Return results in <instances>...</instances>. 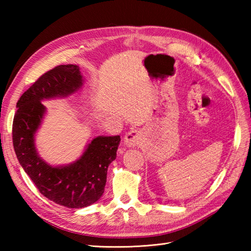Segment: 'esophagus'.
I'll use <instances>...</instances> for the list:
<instances>
[{
  "instance_id": "1",
  "label": "esophagus",
  "mask_w": 251,
  "mask_h": 251,
  "mask_svg": "<svg viewBox=\"0 0 251 251\" xmlns=\"http://www.w3.org/2000/svg\"><path fill=\"white\" fill-rule=\"evenodd\" d=\"M142 141V134L139 130H130L127 132L124 138V142L127 147L134 148L136 146H139Z\"/></svg>"
}]
</instances>
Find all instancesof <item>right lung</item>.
Instances as JSON below:
<instances>
[{
	"mask_svg": "<svg viewBox=\"0 0 251 251\" xmlns=\"http://www.w3.org/2000/svg\"><path fill=\"white\" fill-rule=\"evenodd\" d=\"M83 84L76 65H61L44 73L18 100L13 123L14 149L21 167L41 194L68 208L87 207L102 196L108 167L116 158L121 142L120 136L95 137L76 161L59 166L39 155L35 135L46 114L42 101L66 98Z\"/></svg>",
	"mask_w": 251,
	"mask_h": 251,
	"instance_id": "right-lung-1",
	"label": "right lung"
}]
</instances>
